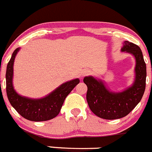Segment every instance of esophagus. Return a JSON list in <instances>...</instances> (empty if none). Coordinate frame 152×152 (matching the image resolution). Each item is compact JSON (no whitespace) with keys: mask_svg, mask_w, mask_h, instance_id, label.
Returning <instances> with one entry per match:
<instances>
[{"mask_svg":"<svg viewBox=\"0 0 152 152\" xmlns=\"http://www.w3.org/2000/svg\"><path fill=\"white\" fill-rule=\"evenodd\" d=\"M91 73V71L89 69H84L82 72V77H85L86 75H89Z\"/></svg>","mask_w":152,"mask_h":152,"instance_id":"obj_1","label":"esophagus"}]
</instances>
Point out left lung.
Returning a JSON list of instances; mask_svg holds the SVG:
<instances>
[{
  "label": "left lung",
  "instance_id": "obj_1",
  "mask_svg": "<svg viewBox=\"0 0 152 152\" xmlns=\"http://www.w3.org/2000/svg\"><path fill=\"white\" fill-rule=\"evenodd\" d=\"M122 52L132 54L136 60L135 78L129 87L122 92L110 91L102 80L92 76L83 78L87 86L86 101L95 115L104 119H117L125 117L141 101L145 89L146 65L142 50L137 45L125 41Z\"/></svg>",
  "mask_w": 152,
  "mask_h": 152
}]
</instances>
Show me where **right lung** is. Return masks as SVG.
Masks as SVG:
<instances>
[{
  "label": "right lung",
  "mask_w": 152,
  "mask_h": 152,
  "mask_svg": "<svg viewBox=\"0 0 152 152\" xmlns=\"http://www.w3.org/2000/svg\"><path fill=\"white\" fill-rule=\"evenodd\" d=\"M20 48L15 49L9 61L6 72L7 95L9 102L22 117L33 122L50 120L57 116L65 99L80 82L78 78L67 81L41 99H30L17 93L12 84L13 65Z\"/></svg>",
  "instance_id": "1"
}]
</instances>
